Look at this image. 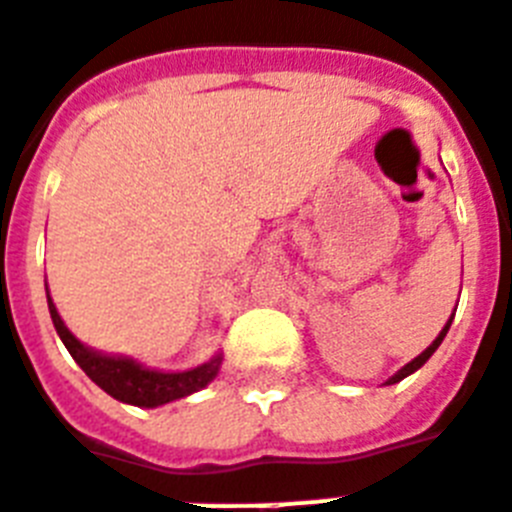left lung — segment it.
<instances>
[{
	"label": "left lung",
	"mask_w": 512,
	"mask_h": 512,
	"mask_svg": "<svg viewBox=\"0 0 512 512\" xmlns=\"http://www.w3.org/2000/svg\"><path fill=\"white\" fill-rule=\"evenodd\" d=\"M451 319H454V317H451ZM451 319H448V325L443 327V330H440V335H438V338H435V341L429 343L427 349L421 351V354H419V357H416V360H413V362H408V365H405V368L400 370V373H395V376L389 378V381H386V384H397V381H403L405 376H411L413 370H419L421 365H424V362H427L429 357H432V354H435V349H438V346H440V341H443V338H446L448 327H451Z\"/></svg>",
	"instance_id": "obj_1"
}]
</instances>
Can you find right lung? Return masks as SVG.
I'll use <instances>...</instances> for the list:
<instances>
[{
  "instance_id": "add662e5",
  "label": "right lung",
  "mask_w": 512,
  "mask_h": 512,
  "mask_svg": "<svg viewBox=\"0 0 512 512\" xmlns=\"http://www.w3.org/2000/svg\"><path fill=\"white\" fill-rule=\"evenodd\" d=\"M48 308L53 325H56L58 335H61V341L74 357V362L85 370V376L91 378L93 384H99L107 395H112L120 403L139 405V408H155V405L171 403V400H179V397H187L198 392V389H204L220 370V357H214L212 362H206L201 368L185 370V373H158V370H147L142 365H136L134 360L104 357V354L85 349L83 343L66 330L50 295Z\"/></svg>"
}]
</instances>
